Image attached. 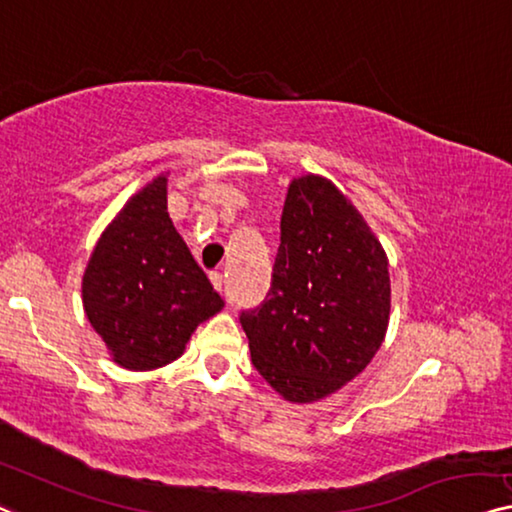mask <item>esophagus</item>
Wrapping results in <instances>:
<instances>
[{
  "instance_id": "obj_1",
  "label": "esophagus",
  "mask_w": 512,
  "mask_h": 512,
  "mask_svg": "<svg viewBox=\"0 0 512 512\" xmlns=\"http://www.w3.org/2000/svg\"><path fill=\"white\" fill-rule=\"evenodd\" d=\"M211 282L220 294H225V276H223V273H211Z\"/></svg>"
}]
</instances>
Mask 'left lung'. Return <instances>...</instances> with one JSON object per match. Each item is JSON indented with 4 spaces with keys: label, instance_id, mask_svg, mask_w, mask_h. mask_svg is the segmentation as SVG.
Masks as SVG:
<instances>
[{
    "label": "left lung",
    "instance_id": "1",
    "mask_svg": "<svg viewBox=\"0 0 512 512\" xmlns=\"http://www.w3.org/2000/svg\"><path fill=\"white\" fill-rule=\"evenodd\" d=\"M388 312V259L361 213L329 179H294L271 289L239 317L259 375L289 402L322 400L372 361Z\"/></svg>",
    "mask_w": 512,
    "mask_h": 512
}]
</instances>
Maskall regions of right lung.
Listing matches in <instances>:
<instances>
[{
    "label": "right lung",
    "instance_id": "obj_1",
    "mask_svg": "<svg viewBox=\"0 0 512 512\" xmlns=\"http://www.w3.org/2000/svg\"><path fill=\"white\" fill-rule=\"evenodd\" d=\"M89 324L114 363L156 370L172 363L225 301L190 255L167 213V177L135 193L101 234L82 278Z\"/></svg>",
    "mask_w": 512,
    "mask_h": 512
}]
</instances>
